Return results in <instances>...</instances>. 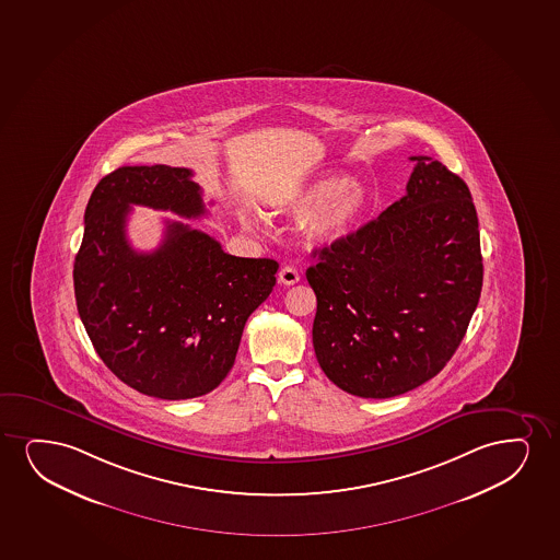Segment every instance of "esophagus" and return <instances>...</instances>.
<instances>
[{"label":"esophagus","instance_id":"1","mask_svg":"<svg viewBox=\"0 0 560 560\" xmlns=\"http://www.w3.org/2000/svg\"><path fill=\"white\" fill-rule=\"evenodd\" d=\"M299 272L295 267H291V265H285L282 270H280V275H278V280L283 283V285H293V283L299 282Z\"/></svg>","mask_w":560,"mask_h":560}]
</instances>
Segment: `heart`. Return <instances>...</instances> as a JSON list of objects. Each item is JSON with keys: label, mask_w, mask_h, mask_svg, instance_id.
<instances>
[{"label": "heart", "mask_w": 560, "mask_h": 560, "mask_svg": "<svg viewBox=\"0 0 560 560\" xmlns=\"http://www.w3.org/2000/svg\"><path fill=\"white\" fill-rule=\"evenodd\" d=\"M368 206V192L363 185L352 182L345 174L326 172L306 179L295 191L278 202L280 212L295 218L308 215L306 236L312 242L329 244L339 241L358 223ZM242 223L255 229L259 220L254 213H244Z\"/></svg>", "instance_id": "b5f03b06"}]
</instances>
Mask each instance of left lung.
<instances>
[{"instance_id":"1","label":"left lung","mask_w":560,"mask_h":560,"mask_svg":"<svg viewBox=\"0 0 560 560\" xmlns=\"http://www.w3.org/2000/svg\"><path fill=\"white\" fill-rule=\"evenodd\" d=\"M407 195L376 220L318 249L306 269L318 299L319 368L352 396H401L445 368L482 288L479 221L460 176L430 156Z\"/></svg>"}]
</instances>
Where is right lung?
<instances>
[{"label": "right lung", "mask_w": 560, "mask_h": 560, "mask_svg": "<svg viewBox=\"0 0 560 560\" xmlns=\"http://www.w3.org/2000/svg\"><path fill=\"white\" fill-rule=\"evenodd\" d=\"M189 168L120 166L100 179L73 262L79 316L96 354L130 388L161 399L205 396L229 375L249 314L277 283L275 259L234 257L182 221L155 252L127 238L132 205L200 218Z\"/></svg>", "instance_id": "obj_1"}]
</instances>
